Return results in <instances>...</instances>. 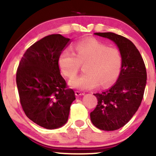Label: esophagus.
<instances>
[{
    "mask_svg": "<svg viewBox=\"0 0 156 156\" xmlns=\"http://www.w3.org/2000/svg\"><path fill=\"white\" fill-rule=\"evenodd\" d=\"M75 93H76V96L83 95V94H84V93H83V92H80V91H76V92H75Z\"/></svg>",
    "mask_w": 156,
    "mask_h": 156,
    "instance_id": "34e87169",
    "label": "esophagus"
}]
</instances>
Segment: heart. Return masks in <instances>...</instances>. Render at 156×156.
Returning a JSON list of instances; mask_svg holds the SVG:
<instances>
[{
	"label": "heart",
	"instance_id": "1",
	"mask_svg": "<svg viewBox=\"0 0 156 156\" xmlns=\"http://www.w3.org/2000/svg\"><path fill=\"white\" fill-rule=\"evenodd\" d=\"M75 52L65 48L61 52L58 63L61 71L68 78H72L80 70V64L87 63L86 73L73 79L70 85L79 89H92L101 85H112L121 70L122 56L117 48L108 47L95 38H87L75 44Z\"/></svg>",
	"mask_w": 156,
	"mask_h": 156
}]
</instances>
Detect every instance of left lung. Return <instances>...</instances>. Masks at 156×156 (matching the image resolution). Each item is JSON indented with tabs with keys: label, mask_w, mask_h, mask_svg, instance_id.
Masks as SVG:
<instances>
[{
	"label": "left lung",
	"mask_w": 156,
	"mask_h": 156,
	"mask_svg": "<svg viewBox=\"0 0 156 156\" xmlns=\"http://www.w3.org/2000/svg\"><path fill=\"white\" fill-rule=\"evenodd\" d=\"M94 34L115 42L121 53V71L117 82L109 89L94 94L98 105L90 113L91 121L97 128L115 130L126 125L140 106L147 83L145 64L128 39L112 32Z\"/></svg>",
	"instance_id": "8db88e82"
}]
</instances>
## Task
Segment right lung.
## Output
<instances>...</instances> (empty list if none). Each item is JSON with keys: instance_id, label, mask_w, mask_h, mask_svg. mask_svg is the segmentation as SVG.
<instances>
[{"instance_id": "right-lung-1", "label": "right lung", "mask_w": 156, "mask_h": 156, "mask_svg": "<svg viewBox=\"0 0 156 156\" xmlns=\"http://www.w3.org/2000/svg\"><path fill=\"white\" fill-rule=\"evenodd\" d=\"M70 39L51 34L28 48L16 75L20 101L26 115L42 128L55 129L67 122L76 100L61 76L58 59Z\"/></svg>"}]
</instances>
